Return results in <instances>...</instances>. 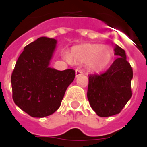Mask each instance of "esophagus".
I'll list each match as a JSON object with an SVG mask.
<instances>
[{
	"mask_svg": "<svg viewBox=\"0 0 147 147\" xmlns=\"http://www.w3.org/2000/svg\"><path fill=\"white\" fill-rule=\"evenodd\" d=\"M82 74H83V72H82V71L81 70H78V69L76 70V77H78L79 76H80V75H82Z\"/></svg>",
	"mask_w": 147,
	"mask_h": 147,
	"instance_id": "34e87169",
	"label": "esophagus"
}]
</instances>
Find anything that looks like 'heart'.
<instances>
[{"instance_id":"1","label":"heart","mask_w":147,"mask_h":147,"mask_svg":"<svg viewBox=\"0 0 147 147\" xmlns=\"http://www.w3.org/2000/svg\"><path fill=\"white\" fill-rule=\"evenodd\" d=\"M113 56V50L108 45L85 44L73 47L70 54L64 55V58L67 62L86 64L90 71L98 72L108 66Z\"/></svg>"}]
</instances>
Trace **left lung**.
Listing matches in <instances>:
<instances>
[{"label": "left lung", "mask_w": 147, "mask_h": 147, "mask_svg": "<svg viewBox=\"0 0 147 147\" xmlns=\"http://www.w3.org/2000/svg\"><path fill=\"white\" fill-rule=\"evenodd\" d=\"M118 57L104 73L89 76L87 98L97 115L107 117L120 113L132 96V67L123 49L115 45Z\"/></svg>", "instance_id": "1"}]
</instances>
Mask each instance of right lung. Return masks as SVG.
I'll return each mask as SVG.
<instances>
[{
  "label": "right lung",
  "mask_w": 147,
  "mask_h": 147,
  "mask_svg": "<svg viewBox=\"0 0 147 147\" xmlns=\"http://www.w3.org/2000/svg\"><path fill=\"white\" fill-rule=\"evenodd\" d=\"M56 44L55 39L41 37L26 45L11 74L12 99L30 117H47L57 110L75 79L73 69L49 67Z\"/></svg>",
  "instance_id": "1"
}]
</instances>
